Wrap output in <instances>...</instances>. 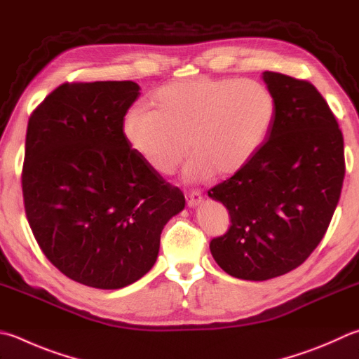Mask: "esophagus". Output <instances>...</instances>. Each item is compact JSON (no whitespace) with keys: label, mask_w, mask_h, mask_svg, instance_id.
Instances as JSON below:
<instances>
[{"label":"esophagus","mask_w":359,"mask_h":359,"mask_svg":"<svg viewBox=\"0 0 359 359\" xmlns=\"http://www.w3.org/2000/svg\"><path fill=\"white\" fill-rule=\"evenodd\" d=\"M187 202L190 207H196L202 202V194L199 191H191L187 194Z\"/></svg>","instance_id":"obj_1"}]
</instances>
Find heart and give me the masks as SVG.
Masks as SVG:
<instances>
[{
	"label": "heart",
	"mask_w": 359,
	"mask_h": 359,
	"mask_svg": "<svg viewBox=\"0 0 359 359\" xmlns=\"http://www.w3.org/2000/svg\"><path fill=\"white\" fill-rule=\"evenodd\" d=\"M278 116L275 94L251 78L198 76L160 86L149 108H130L122 135L130 149L160 175L175 171L190 152L187 182L246 168L269 140Z\"/></svg>",
	"instance_id": "obj_1"
}]
</instances>
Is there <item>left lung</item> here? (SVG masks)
Wrapping results in <instances>:
<instances>
[{
    "label": "left lung",
    "mask_w": 359,
    "mask_h": 359,
    "mask_svg": "<svg viewBox=\"0 0 359 359\" xmlns=\"http://www.w3.org/2000/svg\"><path fill=\"white\" fill-rule=\"evenodd\" d=\"M278 116L242 171L208 190L231 215L210 251L227 275L265 281L302 265L320 243L341 198L344 138L327 100L306 80L264 72Z\"/></svg>",
    "instance_id": "8db88e82"
}]
</instances>
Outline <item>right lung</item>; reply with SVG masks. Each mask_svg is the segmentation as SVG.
Returning a JSON list of instances; mask_svg holds the SVG:
<instances>
[{
	"label": "right lung",
	"mask_w": 359,
	"mask_h": 359,
	"mask_svg": "<svg viewBox=\"0 0 359 359\" xmlns=\"http://www.w3.org/2000/svg\"><path fill=\"white\" fill-rule=\"evenodd\" d=\"M133 81L64 83L32 111L25 142L26 218L42 252L74 281L126 287L152 269L160 236L184 210L177 187L122 135Z\"/></svg>",
	"instance_id": "right-lung-1"
}]
</instances>
